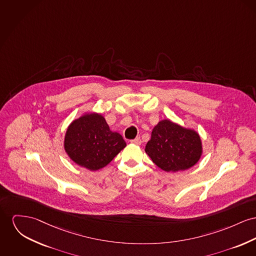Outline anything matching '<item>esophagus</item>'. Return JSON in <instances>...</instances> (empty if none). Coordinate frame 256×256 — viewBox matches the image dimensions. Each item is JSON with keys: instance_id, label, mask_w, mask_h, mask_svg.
<instances>
[{"instance_id": "1", "label": "esophagus", "mask_w": 256, "mask_h": 256, "mask_svg": "<svg viewBox=\"0 0 256 256\" xmlns=\"http://www.w3.org/2000/svg\"><path fill=\"white\" fill-rule=\"evenodd\" d=\"M131 142H132V144H136V146H140V144H142L140 138V136H138V138H136L135 140H131Z\"/></svg>"}]
</instances>
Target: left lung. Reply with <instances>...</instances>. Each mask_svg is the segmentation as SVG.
<instances>
[{"label": "left lung", "instance_id": "left-lung-1", "mask_svg": "<svg viewBox=\"0 0 256 256\" xmlns=\"http://www.w3.org/2000/svg\"><path fill=\"white\" fill-rule=\"evenodd\" d=\"M144 150L160 169L176 172L197 164L203 154V144L193 128L163 120L154 126Z\"/></svg>", "mask_w": 256, "mask_h": 256}]
</instances>
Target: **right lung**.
Listing matches in <instances>:
<instances>
[{"label": "right lung", "instance_id": "add662e5", "mask_svg": "<svg viewBox=\"0 0 256 256\" xmlns=\"http://www.w3.org/2000/svg\"><path fill=\"white\" fill-rule=\"evenodd\" d=\"M125 146L120 133L110 130L104 116L95 112H86L72 120L64 136L68 158L89 170L106 167Z\"/></svg>", "mask_w": 256, "mask_h": 256}]
</instances>
